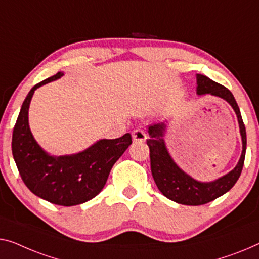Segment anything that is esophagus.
<instances>
[{
  "instance_id": "1",
  "label": "esophagus",
  "mask_w": 259,
  "mask_h": 259,
  "mask_svg": "<svg viewBox=\"0 0 259 259\" xmlns=\"http://www.w3.org/2000/svg\"><path fill=\"white\" fill-rule=\"evenodd\" d=\"M146 140V134L142 129H135L133 131V141L135 143H143Z\"/></svg>"
}]
</instances>
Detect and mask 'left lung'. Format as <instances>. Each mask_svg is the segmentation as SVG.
Wrapping results in <instances>:
<instances>
[{
    "label": "left lung",
    "instance_id": "obj_1",
    "mask_svg": "<svg viewBox=\"0 0 259 259\" xmlns=\"http://www.w3.org/2000/svg\"><path fill=\"white\" fill-rule=\"evenodd\" d=\"M196 94H210L223 99L233 108L237 116L238 126L242 138V153L236 166L230 172L213 181H199L192 178L190 175L183 171L169 154L165 143V134L167 129V121L154 123L149 126L148 146L150 148V160H151V172L158 190L177 203L187 206H199L208 203L219 196L226 194L236 184L241 176L246 151V133L245 126L241 116L240 108L236 100L229 90L215 81L207 78L206 75L196 74Z\"/></svg>",
    "mask_w": 259,
    "mask_h": 259
}]
</instances>
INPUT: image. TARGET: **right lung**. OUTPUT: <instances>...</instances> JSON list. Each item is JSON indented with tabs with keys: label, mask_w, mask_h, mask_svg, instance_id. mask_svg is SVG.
<instances>
[{
	"label": "right lung",
	"mask_w": 259,
	"mask_h": 259,
	"mask_svg": "<svg viewBox=\"0 0 259 259\" xmlns=\"http://www.w3.org/2000/svg\"><path fill=\"white\" fill-rule=\"evenodd\" d=\"M64 72L31 88L23 102L13 133L14 160L26 187L34 195L59 206H75L95 198L105 187L110 169L133 143L128 133L115 140H99L83 151L52 156L34 140L29 125V107L33 93Z\"/></svg>",
	"instance_id": "add662e5"
}]
</instances>
